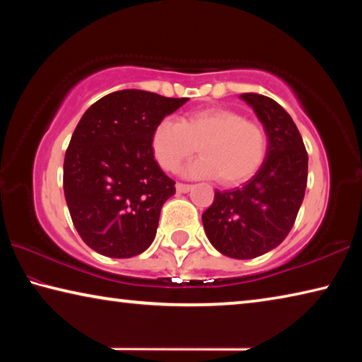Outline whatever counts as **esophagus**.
I'll use <instances>...</instances> for the list:
<instances>
[{
  "mask_svg": "<svg viewBox=\"0 0 362 362\" xmlns=\"http://www.w3.org/2000/svg\"><path fill=\"white\" fill-rule=\"evenodd\" d=\"M175 189H177V193H187V192H189V189H192V185H188V183H177L175 185Z\"/></svg>",
  "mask_w": 362,
  "mask_h": 362,
  "instance_id": "1",
  "label": "esophagus"
}]
</instances>
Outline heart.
<instances>
[{"label":"heart","instance_id":"1","mask_svg":"<svg viewBox=\"0 0 362 362\" xmlns=\"http://www.w3.org/2000/svg\"><path fill=\"white\" fill-rule=\"evenodd\" d=\"M188 175L218 177L226 187L247 182L265 163L268 132L262 122L247 119L231 108L214 107L188 115L182 121L164 118L151 132V151L159 168L174 173L196 151Z\"/></svg>","mask_w":362,"mask_h":362}]
</instances>
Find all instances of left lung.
<instances>
[{"mask_svg": "<svg viewBox=\"0 0 362 362\" xmlns=\"http://www.w3.org/2000/svg\"><path fill=\"white\" fill-rule=\"evenodd\" d=\"M268 132V153L246 185L214 194L203 214L206 235L231 259H255L289 235L308 180V153L289 113L269 97L241 95Z\"/></svg>", "mask_w": 362, "mask_h": 362, "instance_id": "8db88e82", "label": "left lung"}]
</instances>
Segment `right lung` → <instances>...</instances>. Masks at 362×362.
<instances>
[{"label": "right lung", "mask_w": 362, "mask_h": 362, "mask_svg": "<svg viewBox=\"0 0 362 362\" xmlns=\"http://www.w3.org/2000/svg\"><path fill=\"white\" fill-rule=\"evenodd\" d=\"M187 100L116 90L78 122L65 153L64 193L78 235L95 252L129 259L155 240L175 182L155 161L151 132Z\"/></svg>", "instance_id": "obj_1"}]
</instances>
